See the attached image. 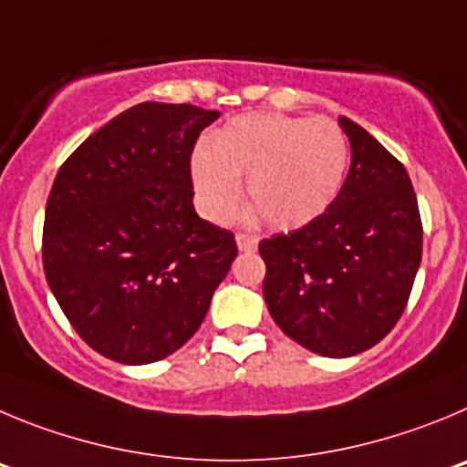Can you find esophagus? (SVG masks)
<instances>
[{
  "instance_id": "esophagus-1",
  "label": "esophagus",
  "mask_w": 467,
  "mask_h": 467,
  "mask_svg": "<svg viewBox=\"0 0 467 467\" xmlns=\"http://www.w3.org/2000/svg\"><path fill=\"white\" fill-rule=\"evenodd\" d=\"M234 239H237V249L239 251H255V249H258V237H255V234L239 233Z\"/></svg>"
}]
</instances>
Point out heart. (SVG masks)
<instances>
[{"label":"heart","instance_id":"heart-1","mask_svg":"<svg viewBox=\"0 0 467 467\" xmlns=\"http://www.w3.org/2000/svg\"><path fill=\"white\" fill-rule=\"evenodd\" d=\"M348 167V140L330 119L249 113L225 123L191 158L202 212L228 221L246 179V200L265 225L297 230L337 197Z\"/></svg>","mask_w":467,"mask_h":467}]
</instances>
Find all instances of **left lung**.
<instances>
[{
  "instance_id": "left-lung-1",
  "label": "left lung",
  "mask_w": 467,
  "mask_h": 467,
  "mask_svg": "<svg viewBox=\"0 0 467 467\" xmlns=\"http://www.w3.org/2000/svg\"><path fill=\"white\" fill-rule=\"evenodd\" d=\"M351 144L342 191L312 223L258 246L263 296L291 339L327 358L368 351L405 312L421 265L423 228L407 170L339 119Z\"/></svg>"
}]
</instances>
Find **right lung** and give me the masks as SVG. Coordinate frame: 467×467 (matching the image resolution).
<instances>
[{"label":"right lung","mask_w":467,"mask_h":467,"mask_svg":"<svg viewBox=\"0 0 467 467\" xmlns=\"http://www.w3.org/2000/svg\"><path fill=\"white\" fill-rule=\"evenodd\" d=\"M218 116L137 104L90 134L50 188L46 281L83 342L116 363L182 348L237 255L234 234L192 207V146Z\"/></svg>","instance_id":"right-lung-1"}]
</instances>
